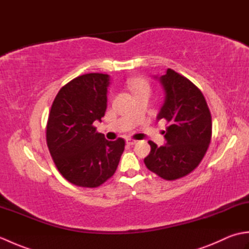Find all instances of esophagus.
<instances>
[{
    "mask_svg": "<svg viewBox=\"0 0 249 249\" xmlns=\"http://www.w3.org/2000/svg\"><path fill=\"white\" fill-rule=\"evenodd\" d=\"M136 142H137V140H135V139H130V138L126 139V143H127L128 145H134V144H136Z\"/></svg>",
    "mask_w": 249,
    "mask_h": 249,
    "instance_id": "1",
    "label": "esophagus"
}]
</instances>
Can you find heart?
Listing matches in <instances>:
<instances>
[{"label": "heart", "instance_id": "obj_1", "mask_svg": "<svg viewBox=\"0 0 249 249\" xmlns=\"http://www.w3.org/2000/svg\"><path fill=\"white\" fill-rule=\"evenodd\" d=\"M128 87L136 94L151 93V86L143 78H131L127 81Z\"/></svg>", "mask_w": 249, "mask_h": 249}]
</instances>
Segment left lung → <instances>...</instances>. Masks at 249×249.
<instances>
[{
	"label": "left lung",
	"instance_id": "8db88e82",
	"mask_svg": "<svg viewBox=\"0 0 249 249\" xmlns=\"http://www.w3.org/2000/svg\"><path fill=\"white\" fill-rule=\"evenodd\" d=\"M158 78V77H156ZM158 80L165 89V102L157 120H165L167 144L153 141L144 163L167 181L187 176L202 160L212 138V116L202 92L186 77L168 68Z\"/></svg>",
	"mask_w": 249,
	"mask_h": 249
}]
</instances>
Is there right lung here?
I'll use <instances>...</instances> for the list:
<instances>
[{"mask_svg":"<svg viewBox=\"0 0 249 249\" xmlns=\"http://www.w3.org/2000/svg\"><path fill=\"white\" fill-rule=\"evenodd\" d=\"M109 81L106 73L79 76L60 89L51 106L47 145L57 170L76 186L104 184L114 174L124 152V139H105L93 125L107 109Z\"/></svg>","mask_w":249,"mask_h":249,"instance_id":"add662e5","label":"right lung"}]
</instances>
